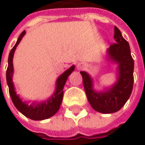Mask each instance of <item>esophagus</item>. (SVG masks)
Returning a JSON list of instances; mask_svg holds the SVG:
<instances>
[{
	"label": "esophagus",
	"mask_w": 145,
	"mask_h": 145,
	"mask_svg": "<svg viewBox=\"0 0 145 145\" xmlns=\"http://www.w3.org/2000/svg\"><path fill=\"white\" fill-rule=\"evenodd\" d=\"M84 67H85V64H82V63H80V64H77V66H76V69L78 70H81L82 69H84Z\"/></svg>",
	"instance_id": "34e87169"
}]
</instances>
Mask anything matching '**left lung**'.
I'll return each instance as SVG.
<instances>
[{
  "label": "left lung",
  "mask_w": 145,
  "mask_h": 145,
  "mask_svg": "<svg viewBox=\"0 0 145 145\" xmlns=\"http://www.w3.org/2000/svg\"><path fill=\"white\" fill-rule=\"evenodd\" d=\"M114 37L116 42L108 49L110 58L119 64L117 83L106 93H96L92 89V80L85 72H81L87 98L91 106L104 114L114 113L122 108L131 95L134 82V60L127 41L120 31L114 26Z\"/></svg>",
  "instance_id": "8db88e82"
}]
</instances>
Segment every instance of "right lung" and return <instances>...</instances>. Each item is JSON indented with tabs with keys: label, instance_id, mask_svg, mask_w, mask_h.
I'll list each match as a JSON object with an SVG mask.
<instances>
[{
	"label": "right lung",
	"instance_id": "add662e5",
	"mask_svg": "<svg viewBox=\"0 0 145 145\" xmlns=\"http://www.w3.org/2000/svg\"><path fill=\"white\" fill-rule=\"evenodd\" d=\"M25 31H22V34L18 37V39L14 45V47L10 51L8 55V68L6 70V81L8 86V92L11 97L12 102L15 106V107L19 110L22 114H24L27 118L33 120H42L48 119L53 116L59 109L63 100V94H64V86L66 83V81L69 77V76L72 73V72L74 70V66H72L70 69L65 71L62 75L59 76L56 82V93L53 94V96L49 100H47L45 103L41 104H32L28 105L26 103H23L19 97L16 94L14 91V84L12 82V76H13V57L14 53L16 47L19 43L22 37L24 36Z\"/></svg>",
	"mask_w": 145,
	"mask_h": 145
}]
</instances>
